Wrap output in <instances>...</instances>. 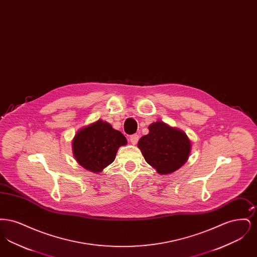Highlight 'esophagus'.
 I'll use <instances>...</instances> for the list:
<instances>
[{"label": "esophagus", "instance_id": "1", "mask_svg": "<svg viewBox=\"0 0 257 257\" xmlns=\"http://www.w3.org/2000/svg\"><path fill=\"white\" fill-rule=\"evenodd\" d=\"M139 139H140V137H139V135L135 134L132 135L131 137H130V143L135 146V145H137V143H138V141H139Z\"/></svg>", "mask_w": 257, "mask_h": 257}]
</instances>
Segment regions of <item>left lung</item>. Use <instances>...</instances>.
Returning a JSON list of instances; mask_svg holds the SVG:
<instances>
[{
    "label": "left lung",
    "mask_w": 257,
    "mask_h": 257,
    "mask_svg": "<svg viewBox=\"0 0 257 257\" xmlns=\"http://www.w3.org/2000/svg\"><path fill=\"white\" fill-rule=\"evenodd\" d=\"M148 130L149 133L138 143L147 164L162 175L179 170L191 153L192 144L188 136L163 121L151 123Z\"/></svg>",
    "instance_id": "obj_1"
}]
</instances>
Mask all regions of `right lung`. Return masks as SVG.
<instances>
[{"mask_svg":"<svg viewBox=\"0 0 257 257\" xmlns=\"http://www.w3.org/2000/svg\"><path fill=\"white\" fill-rule=\"evenodd\" d=\"M127 145L121 132L99 119L81 128L74 137L72 150L76 161L86 171L98 173L110 165L118 148Z\"/></svg>","mask_w":257,"mask_h":257,"instance_id":"1","label":"right lung"}]
</instances>
